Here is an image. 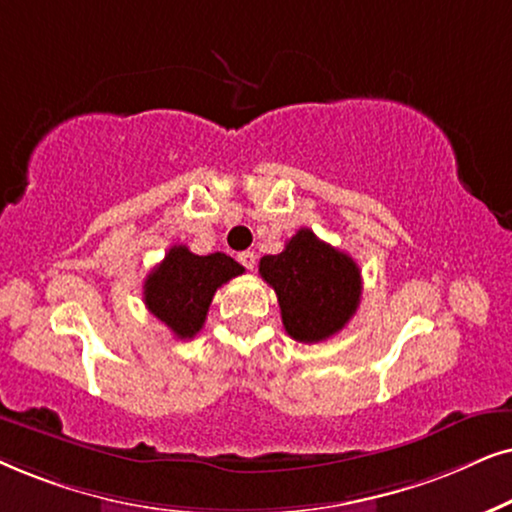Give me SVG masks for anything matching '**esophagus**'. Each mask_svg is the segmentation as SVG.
<instances>
[{
    "label": "esophagus",
    "instance_id": "34e87169",
    "mask_svg": "<svg viewBox=\"0 0 512 512\" xmlns=\"http://www.w3.org/2000/svg\"><path fill=\"white\" fill-rule=\"evenodd\" d=\"M238 262L243 264L245 269H255V264H257V255L255 252H250V250H245V252H238Z\"/></svg>",
    "mask_w": 512,
    "mask_h": 512
}]
</instances>
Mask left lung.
<instances>
[{
	"mask_svg": "<svg viewBox=\"0 0 512 512\" xmlns=\"http://www.w3.org/2000/svg\"><path fill=\"white\" fill-rule=\"evenodd\" d=\"M260 276L276 292L285 332L302 344L337 335L363 292L358 264L311 229H299L278 255L262 257Z\"/></svg>",
	"mask_w": 512,
	"mask_h": 512,
	"instance_id": "1",
	"label": "left lung"
}]
</instances>
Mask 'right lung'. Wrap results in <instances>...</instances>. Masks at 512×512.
<instances>
[{
    "label": "right lung",
    "instance_id": "1",
    "mask_svg": "<svg viewBox=\"0 0 512 512\" xmlns=\"http://www.w3.org/2000/svg\"><path fill=\"white\" fill-rule=\"evenodd\" d=\"M243 271L224 252L194 255L187 245H173L147 276L145 304L177 339H192L206 323L217 288Z\"/></svg>",
    "mask_w": 512,
    "mask_h": 512
}]
</instances>
